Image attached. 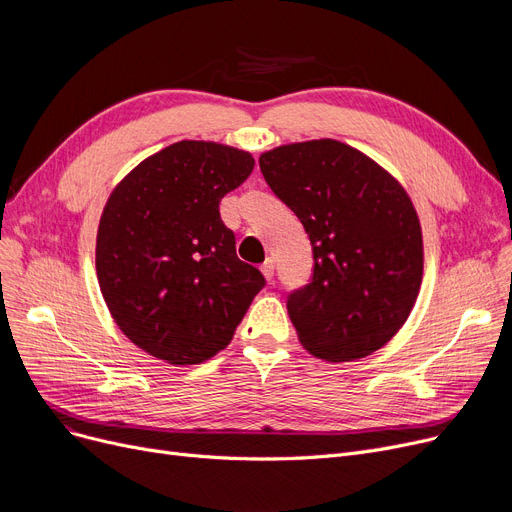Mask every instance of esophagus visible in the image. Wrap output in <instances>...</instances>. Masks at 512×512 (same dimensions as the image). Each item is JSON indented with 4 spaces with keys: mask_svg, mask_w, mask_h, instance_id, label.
Returning <instances> with one entry per match:
<instances>
[{
    "mask_svg": "<svg viewBox=\"0 0 512 512\" xmlns=\"http://www.w3.org/2000/svg\"><path fill=\"white\" fill-rule=\"evenodd\" d=\"M261 274L265 276V280H272V278H274V259H267V261L261 265Z\"/></svg>",
    "mask_w": 512,
    "mask_h": 512,
    "instance_id": "1",
    "label": "esophagus"
}]
</instances>
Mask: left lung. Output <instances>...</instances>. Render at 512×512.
<instances>
[{
    "label": "left lung",
    "instance_id": "left-lung-1",
    "mask_svg": "<svg viewBox=\"0 0 512 512\" xmlns=\"http://www.w3.org/2000/svg\"><path fill=\"white\" fill-rule=\"evenodd\" d=\"M259 168L311 240V282L286 301L301 344L330 363L380 351L421 288L423 236L411 197L371 157L334 139L280 145L261 153Z\"/></svg>",
    "mask_w": 512,
    "mask_h": 512
}]
</instances>
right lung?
<instances>
[{
  "instance_id": "right-lung-1",
  "label": "right lung",
  "mask_w": 512,
  "mask_h": 512,
  "mask_svg": "<svg viewBox=\"0 0 512 512\" xmlns=\"http://www.w3.org/2000/svg\"><path fill=\"white\" fill-rule=\"evenodd\" d=\"M253 166L249 151L178 141L143 159L107 199L99 288L122 334L151 357L199 365L218 355L263 288L220 218V201Z\"/></svg>"
}]
</instances>
